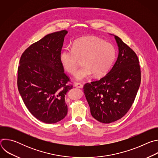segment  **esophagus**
<instances>
[{
	"label": "esophagus",
	"mask_w": 158,
	"mask_h": 158,
	"mask_svg": "<svg viewBox=\"0 0 158 158\" xmlns=\"http://www.w3.org/2000/svg\"><path fill=\"white\" fill-rule=\"evenodd\" d=\"M74 86L76 87H77V88H82L83 85L80 82H76L75 84H74Z\"/></svg>",
	"instance_id": "34e87169"
}]
</instances>
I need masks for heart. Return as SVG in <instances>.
<instances>
[{
    "instance_id": "obj_1",
    "label": "heart",
    "mask_w": 158,
    "mask_h": 158,
    "mask_svg": "<svg viewBox=\"0 0 158 158\" xmlns=\"http://www.w3.org/2000/svg\"><path fill=\"white\" fill-rule=\"evenodd\" d=\"M116 55L112 44L95 36H87L76 40L71 49H64L60 54V62L66 71L74 74L82 60L84 65L76 74V79L82 80L92 74L95 77L106 75Z\"/></svg>"
}]
</instances>
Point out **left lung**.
Segmentation results:
<instances>
[{"mask_svg": "<svg viewBox=\"0 0 158 158\" xmlns=\"http://www.w3.org/2000/svg\"><path fill=\"white\" fill-rule=\"evenodd\" d=\"M118 59L111 70L99 81L86 83L84 93L93 117L106 124L122 118L131 107L141 84L139 59L118 36Z\"/></svg>", "mask_w": 158, "mask_h": 158, "instance_id": "obj_1", "label": "left lung"}]
</instances>
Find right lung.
Masks as SVG:
<instances>
[{
  "label": "right lung",
  "instance_id": "right-lung-1",
  "mask_svg": "<svg viewBox=\"0 0 158 158\" xmlns=\"http://www.w3.org/2000/svg\"><path fill=\"white\" fill-rule=\"evenodd\" d=\"M67 33L62 30L44 36L26 49L19 61V93L31 113L45 123H57L67 114L65 96L73 85L60 62Z\"/></svg>",
  "mask_w": 158,
  "mask_h": 158
}]
</instances>
